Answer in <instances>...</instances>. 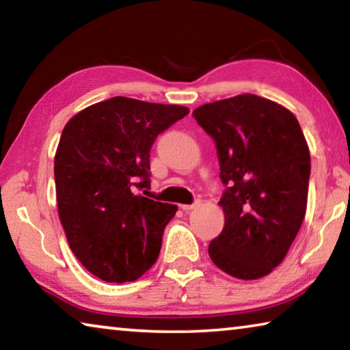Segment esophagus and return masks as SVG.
Instances as JSON below:
<instances>
[{"label":"esophagus","mask_w":350,"mask_h":350,"mask_svg":"<svg viewBox=\"0 0 350 350\" xmlns=\"http://www.w3.org/2000/svg\"><path fill=\"white\" fill-rule=\"evenodd\" d=\"M198 205H199V202H194V204H191V205H180V208H182L183 211H191V210L196 208Z\"/></svg>","instance_id":"esophagus-1"}]
</instances>
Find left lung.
Wrapping results in <instances>:
<instances>
[{
  "mask_svg": "<svg viewBox=\"0 0 350 350\" xmlns=\"http://www.w3.org/2000/svg\"><path fill=\"white\" fill-rule=\"evenodd\" d=\"M216 142L221 179L222 233L208 245L216 267L253 281L280 265L307 210L310 152L298 120L269 98L241 96L193 111Z\"/></svg>",
  "mask_w": 350,
  "mask_h": 350,
  "instance_id": "8db88e82",
  "label": "left lung"
}]
</instances>
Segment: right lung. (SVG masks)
<instances>
[{
    "label": "right lung",
    "instance_id": "add662e5",
    "mask_svg": "<svg viewBox=\"0 0 350 350\" xmlns=\"http://www.w3.org/2000/svg\"><path fill=\"white\" fill-rule=\"evenodd\" d=\"M188 112L180 105L112 97L64 126L54 159L58 216L70 250L100 280L131 282L156 262L177 206L135 188L150 187L154 140Z\"/></svg>",
    "mask_w": 350,
    "mask_h": 350
}]
</instances>
